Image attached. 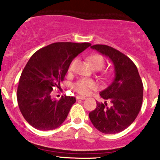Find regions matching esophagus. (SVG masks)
Wrapping results in <instances>:
<instances>
[{
    "label": "esophagus",
    "mask_w": 160,
    "mask_h": 160,
    "mask_svg": "<svg viewBox=\"0 0 160 160\" xmlns=\"http://www.w3.org/2000/svg\"><path fill=\"white\" fill-rule=\"evenodd\" d=\"M76 98H77L78 100H84V99H86V98L82 97V96H77V97H76Z\"/></svg>",
    "instance_id": "1"
}]
</instances>
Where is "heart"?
Listing matches in <instances>:
<instances>
[{
  "mask_svg": "<svg viewBox=\"0 0 160 160\" xmlns=\"http://www.w3.org/2000/svg\"><path fill=\"white\" fill-rule=\"evenodd\" d=\"M88 62L94 70H99L105 64V59L100 54L90 55L88 58ZM77 63V58H74L72 61L69 66V72L72 73L74 71ZM73 88L78 94L81 95H87L90 94L91 90L96 88V83L90 79L81 78L73 83Z\"/></svg>",
  "mask_w": 160,
  "mask_h": 160,
  "instance_id": "heart-1",
  "label": "heart"
}]
</instances>
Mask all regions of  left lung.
<instances>
[{
    "label": "left lung",
    "instance_id": "8db88e82",
    "mask_svg": "<svg viewBox=\"0 0 160 160\" xmlns=\"http://www.w3.org/2000/svg\"><path fill=\"white\" fill-rule=\"evenodd\" d=\"M91 48L111 59L115 74L111 85L100 92L105 103L97 102L89 117L99 131L116 134L128 128L140 111L143 97L142 80L136 66L128 56L106 45H94ZM107 100L112 103L110 107Z\"/></svg>",
    "mask_w": 160,
    "mask_h": 160
}]
</instances>
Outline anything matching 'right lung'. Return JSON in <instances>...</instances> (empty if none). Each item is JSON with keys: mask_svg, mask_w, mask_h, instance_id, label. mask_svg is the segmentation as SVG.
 <instances>
[{"mask_svg": "<svg viewBox=\"0 0 160 160\" xmlns=\"http://www.w3.org/2000/svg\"><path fill=\"white\" fill-rule=\"evenodd\" d=\"M91 46L88 42H56L32 55L19 79L17 98L25 119L40 131L56 129L63 123L75 98H52L55 87L61 88L73 59Z\"/></svg>", "mask_w": 160, "mask_h": 160, "instance_id": "right-lung-1", "label": "right lung"}]
</instances>
